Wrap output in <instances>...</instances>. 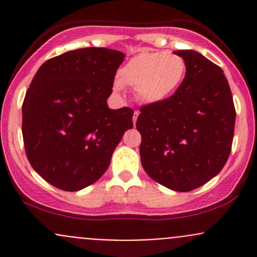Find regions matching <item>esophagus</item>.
Returning <instances> with one entry per match:
<instances>
[{
    "label": "esophagus",
    "instance_id": "1",
    "mask_svg": "<svg viewBox=\"0 0 257 257\" xmlns=\"http://www.w3.org/2000/svg\"><path fill=\"white\" fill-rule=\"evenodd\" d=\"M138 115H139V112H138V110H136V112H134V115H133V123L134 124L137 123V119H138Z\"/></svg>",
    "mask_w": 257,
    "mask_h": 257
}]
</instances>
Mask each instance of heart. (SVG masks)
<instances>
[{"label": "heart", "instance_id": "1", "mask_svg": "<svg viewBox=\"0 0 257 257\" xmlns=\"http://www.w3.org/2000/svg\"><path fill=\"white\" fill-rule=\"evenodd\" d=\"M186 74V63L179 54L167 51H144L137 54L119 71V83L136 89L137 98L144 104H158L172 97Z\"/></svg>", "mask_w": 257, "mask_h": 257}]
</instances>
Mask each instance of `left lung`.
I'll list each match as a JSON object with an SVG mask.
<instances>
[{
  "mask_svg": "<svg viewBox=\"0 0 257 257\" xmlns=\"http://www.w3.org/2000/svg\"><path fill=\"white\" fill-rule=\"evenodd\" d=\"M174 53L185 61V78L167 100L141 108L137 129L147 174L184 193L221 172L231 152L236 112L219 66L191 49Z\"/></svg>",
  "mask_w": 257,
  "mask_h": 257,
  "instance_id": "obj_1",
  "label": "left lung"
}]
</instances>
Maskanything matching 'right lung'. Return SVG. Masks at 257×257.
Masks as SVG:
<instances>
[{
    "label": "right lung",
    "instance_id": "obj_1",
    "mask_svg": "<svg viewBox=\"0 0 257 257\" xmlns=\"http://www.w3.org/2000/svg\"><path fill=\"white\" fill-rule=\"evenodd\" d=\"M124 53L88 47L48 59L22 104V136L33 169L61 190L92 185L108 169L133 109L108 108Z\"/></svg>",
    "mask_w": 257,
    "mask_h": 257
}]
</instances>
